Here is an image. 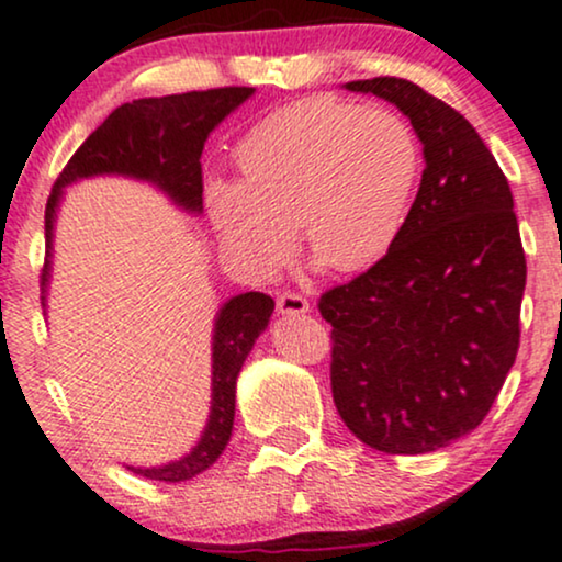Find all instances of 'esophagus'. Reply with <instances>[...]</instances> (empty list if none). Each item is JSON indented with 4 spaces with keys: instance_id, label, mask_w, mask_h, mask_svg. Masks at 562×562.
I'll list each match as a JSON object with an SVG mask.
<instances>
[{
    "instance_id": "1",
    "label": "esophagus",
    "mask_w": 562,
    "mask_h": 562,
    "mask_svg": "<svg viewBox=\"0 0 562 562\" xmlns=\"http://www.w3.org/2000/svg\"><path fill=\"white\" fill-rule=\"evenodd\" d=\"M276 307H279L281 315H304V313H310V302L304 300L302 294H294V292L279 294V300H276Z\"/></svg>"
}]
</instances>
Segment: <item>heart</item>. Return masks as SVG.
<instances>
[{
  "instance_id": "obj_1",
  "label": "heart",
  "mask_w": 562,
  "mask_h": 562,
  "mask_svg": "<svg viewBox=\"0 0 562 562\" xmlns=\"http://www.w3.org/2000/svg\"><path fill=\"white\" fill-rule=\"evenodd\" d=\"M239 182L211 179L205 205L234 260L273 276L294 226L325 266L357 273L396 247L422 179V143L387 106L321 95L255 124L237 145Z\"/></svg>"
}]
</instances>
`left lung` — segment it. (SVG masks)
<instances>
[{
	"label": "left lung",
	"instance_id": "obj_1",
	"mask_svg": "<svg viewBox=\"0 0 562 562\" xmlns=\"http://www.w3.org/2000/svg\"><path fill=\"white\" fill-rule=\"evenodd\" d=\"M391 101L425 171L396 247L317 310L334 404L364 446L429 453L482 425L521 338L526 258L514 195L469 120L404 78L346 82Z\"/></svg>",
	"mask_w": 562,
	"mask_h": 562
}]
</instances>
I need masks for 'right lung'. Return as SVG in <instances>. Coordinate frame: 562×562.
<instances>
[{"label": "right lung", "mask_w": 562, "mask_h": 562, "mask_svg": "<svg viewBox=\"0 0 562 562\" xmlns=\"http://www.w3.org/2000/svg\"><path fill=\"white\" fill-rule=\"evenodd\" d=\"M252 93V88L237 86L190 90L161 99H137L114 109L101 127L75 150L46 200V262L41 270V286H44L41 304H46L44 294L52 270L54 216L67 184L99 175L133 177L156 184L184 211L203 213V166H200L203 145L207 135ZM273 307L276 304L268 294L247 292L232 296L218 310L216 328H213V401L203 438L184 459L166 467L127 469L145 480L184 482L213 467L232 438L237 375L252 351L255 338L266 330Z\"/></svg>", "instance_id": "right-lung-1"}]
</instances>
